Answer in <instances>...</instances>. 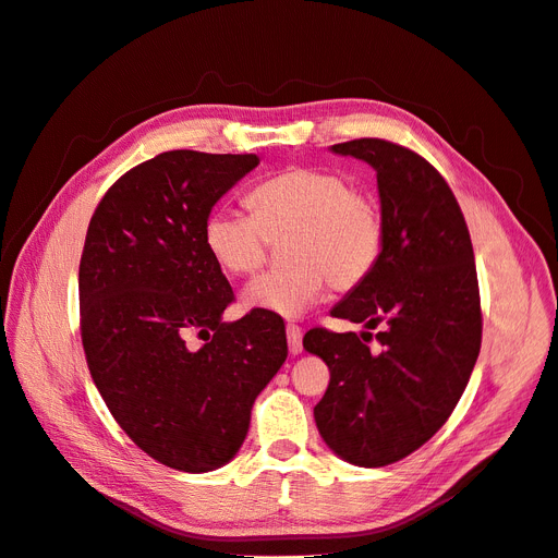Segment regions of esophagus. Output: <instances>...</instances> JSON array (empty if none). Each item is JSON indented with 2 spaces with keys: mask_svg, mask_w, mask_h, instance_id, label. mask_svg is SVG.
<instances>
[{
  "mask_svg": "<svg viewBox=\"0 0 558 558\" xmlns=\"http://www.w3.org/2000/svg\"><path fill=\"white\" fill-rule=\"evenodd\" d=\"M286 337H289L291 353H300L302 351V328L295 324H289L286 326Z\"/></svg>",
  "mask_w": 558,
  "mask_h": 558,
  "instance_id": "1",
  "label": "esophagus"
}]
</instances>
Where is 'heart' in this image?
I'll use <instances>...</instances> for the list:
<instances>
[{"mask_svg": "<svg viewBox=\"0 0 558 558\" xmlns=\"http://www.w3.org/2000/svg\"><path fill=\"white\" fill-rule=\"evenodd\" d=\"M248 209H214L202 240L228 277H251L265 265L269 244L283 267L253 281L251 310L300 316L326 295L349 293L373 275L384 248L377 199L344 174L318 167H289L248 193Z\"/></svg>", "mask_w": 558, "mask_h": 558, "instance_id": "1", "label": "heart"}]
</instances>
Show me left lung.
Returning a JSON list of instances; mask_svg holds the SVG:
<instances>
[{"label": "left lung", "mask_w": 558, "mask_h": 558, "mask_svg": "<svg viewBox=\"0 0 558 558\" xmlns=\"http://www.w3.org/2000/svg\"><path fill=\"white\" fill-rule=\"evenodd\" d=\"M375 167L384 248L377 267L330 316L377 328H312L302 344L330 381L316 428L344 461L381 468L426 445L461 400L482 347L472 242L449 183L412 148L363 137L332 146Z\"/></svg>", "instance_id": "1"}]
</instances>
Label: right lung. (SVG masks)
<instances>
[{
  "label": "right lung",
  "instance_id": "add662e5",
  "mask_svg": "<svg viewBox=\"0 0 558 558\" xmlns=\"http://www.w3.org/2000/svg\"><path fill=\"white\" fill-rule=\"evenodd\" d=\"M258 162L165 150L118 179L90 218L78 265L88 369L118 426L167 468L226 465L289 353L272 312L221 320L234 293L202 240L211 207Z\"/></svg>",
  "mask_w": 558,
  "mask_h": 558
}]
</instances>
